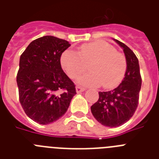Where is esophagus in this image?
Here are the masks:
<instances>
[{"mask_svg": "<svg viewBox=\"0 0 159 159\" xmlns=\"http://www.w3.org/2000/svg\"><path fill=\"white\" fill-rule=\"evenodd\" d=\"M85 90L86 89H85L84 87H79V86H77V87H76V92H77V93H81V92H84Z\"/></svg>", "mask_w": 159, "mask_h": 159, "instance_id": "obj_1", "label": "esophagus"}]
</instances>
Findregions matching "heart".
I'll list each match as a JSON object with an SVG mask.
<instances>
[{
    "label": "heart",
    "instance_id": "obj_1",
    "mask_svg": "<svg viewBox=\"0 0 159 159\" xmlns=\"http://www.w3.org/2000/svg\"><path fill=\"white\" fill-rule=\"evenodd\" d=\"M60 63L70 78H76L89 67L92 72L85 73L77 82L85 86H101L107 89L117 87L124 79L127 69L125 55L105 41L83 44L78 52L68 48L62 52Z\"/></svg>",
    "mask_w": 159,
    "mask_h": 159
}]
</instances>
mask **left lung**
<instances>
[{
	"label": "left lung",
	"mask_w": 159,
	"mask_h": 159,
	"mask_svg": "<svg viewBox=\"0 0 159 159\" xmlns=\"http://www.w3.org/2000/svg\"><path fill=\"white\" fill-rule=\"evenodd\" d=\"M123 48L127 61V69L123 81L110 92H99V99L91 106V111L99 123L107 127H118L134 116L139 104L142 79L139 60L134 52L117 39Z\"/></svg>",
	"instance_id": "left-lung-1"
}]
</instances>
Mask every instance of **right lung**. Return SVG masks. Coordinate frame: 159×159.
<instances>
[{
    "label": "right lung",
    "instance_id": "right-lung-1",
    "mask_svg": "<svg viewBox=\"0 0 159 159\" xmlns=\"http://www.w3.org/2000/svg\"><path fill=\"white\" fill-rule=\"evenodd\" d=\"M70 44L54 36L32 41L20 58L16 82L21 106L40 125H48L67 111L76 88L63 72L60 57Z\"/></svg>",
    "mask_w": 159,
    "mask_h": 159
}]
</instances>
